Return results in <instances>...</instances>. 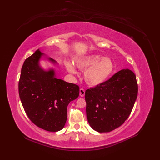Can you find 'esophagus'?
Here are the masks:
<instances>
[{
	"instance_id": "34e87169",
	"label": "esophagus",
	"mask_w": 160,
	"mask_h": 160,
	"mask_svg": "<svg viewBox=\"0 0 160 160\" xmlns=\"http://www.w3.org/2000/svg\"><path fill=\"white\" fill-rule=\"evenodd\" d=\"M85 90L83 89H79V95L81 97H84L85 95Z\"/></svg>"
}]
</instances>
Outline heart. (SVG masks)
<instances>
[{
  "instance_id": "b5f03b06",
  "label": "heart",
  "mask_w": 160,
  "mask_h": 160,
  "mask_svg": "<svg viewBox=\"0 0 160 160\" xmlns=\"http://www.w3.org/2000/svg\"><path fill=\"white\" fill-rule=\"evenodd\" d=\"M77 68L85 70L84 79L86 83L97 87L104 83L112 75L114 70L113 61L109 57H103L99 55H88L81 56L75 60ZM66 68L70 73L76 74L77 70L70 62L65 63Z\"/></svg>"
}]
</instances>
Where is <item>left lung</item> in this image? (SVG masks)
<instances>
[{"instance_id": "1", "label": "left lung", "mask_w": 160, "mask_h": 160, "mask_svg": "<svg viewBox=\"0 0 160 160\" xmlns=\"http://www.w3.org/2000/svg\"><path fill=\"white\" fill-rule=\"evenodd\" d=\"M134 72L118 71L104 83L85 91L88 121L95 131L109 132L121 126L130 115L138 97Z\"/></svg>"}]
</instances>
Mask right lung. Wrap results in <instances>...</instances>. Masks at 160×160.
I'll list each match as a JSON object with an SVG mask.
<instances>
[{
    "mask_svg": "<svg viewBox=\"0 0 160 160\" xmlns=\"http://www.w3.org/2000/svg\"><path fill=\"white\" fill-rule=\"evenodd\" d=\"M53 65L45 70L41 60ZM56 61L39 49L25 61L18 82V93L23 108L31 122L48 132L64 128L67 106L79 95L78 85L57 78Z\"/></svg>",
    "mask_w": 160,
    "mask_h": 160,
    "instance_id": "obj_1",
    "label": "right lung"
}]
</instances>
